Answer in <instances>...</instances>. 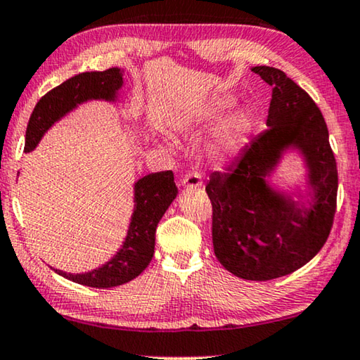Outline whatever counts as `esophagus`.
<instances>
[{
  "label": "esophagus",
  "instance_id": "34e87169",
  "mask_svg": "<svg viewBox=\"0 0 360 360\" xmlns=\"http://www.w3.org/2000/svg\"><path fill=\"white\" fill-rule=\"evenodd\" d=\"M181 186L182 187H198V186H202L200 174H198L197 171H191V173L184 174L181 178Z\"/></svg>",
  "mask_w": 360,
  "mask_h": 360
}]
</instances>
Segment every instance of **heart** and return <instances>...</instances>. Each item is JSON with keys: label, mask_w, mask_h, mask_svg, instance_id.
I'll use <instances>...</instances> for the list:
<instances>
[{"label": "heart", "mask_w": 360, "mask_h": 360, "mask_svg": "<svg viewBox=\"0 0 360 360\" xmlns=\"http://www.w3.org/2000/svg\"><path fill=\"white\" fill-rule=\"evenodd\" d=\"M233 103L231 98H223L218 103H214L212 110V116H218L221 112L229 108ZM255 126V117L252 115V111L240 108L234 112V115L226 121V124L221 129V132L218 134L217 141H214L212 152L214 157L218 158H226L231 157L238 150L248 142L250 132L254 131Z\"/></svg>", "instance_id": "b5f03b06"}]
</instances>
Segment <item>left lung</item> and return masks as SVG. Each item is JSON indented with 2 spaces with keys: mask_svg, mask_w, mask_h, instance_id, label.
<instances>
[{
  "mask_svg": "<svg viewBox=\"0 0 360 360\" xmlns=\"http://www.w3.org/2000/svg\"><path fill=\"white\" fill-rule=\"evenodd\" d=\"M252 71L273 87L268 129L245 147L228 173H213L205 191L219 264L244 280L268 281L296 271L323 248L336 212L338 169L328 127L309 94L276 68ZM289 146L304 155L309 168L314 202L309 209L266 184V176Z\"/></svg>",
  "mask_w": 360,
  "mask_h": 360,
  "instance_id": "8db88e82",
  "label": "left lung"
}]
</instances>
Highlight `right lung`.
<instances>
[{
    "label": "right lung",
    "mask_w": 360,
    "mask_h": 360,
    "mask_svg": "<svg viewBox=\"0 0 360 360\" xmlns=\"http://www.w3.org/2000/svg\"><path fill=\"white\" fill-rule=\"evenodd\" d=\"M122 87V71L117 68L103 72H82L45 94L35 105L27 124L25 152L37 147L48 129L66 112L87 100H115ZM178 195L173 171L143 176L134 186L132 219L121 250L103 266L82 275L55 270L74 283L90 288H112L141 275L155 252V233L158 221Z\"/></svg>",
    "instance_id": "1"
}]
</instances>
